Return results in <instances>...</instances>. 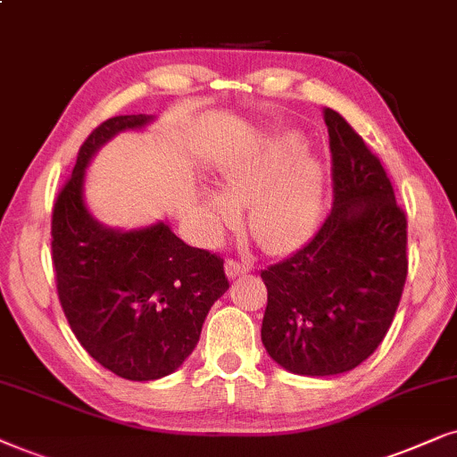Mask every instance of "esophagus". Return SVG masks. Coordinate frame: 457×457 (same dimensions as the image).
<instances>
[{
    "label": "esophagus",
    "mask_w": 457,
    "mask_h": 457,
    "mask_svg": "<svg viewBox=\"0 0 457 457\" xmlns=\"http://www.w3.org/2000/svg\"><path fill=\"white\" fill-rule=\"evenodd\" d=\"M248 271H251V265L245 263V261H234V259L225 261V273H228L229 279L245 276Z\"/></svg>",
    "instance_id": "esophagus-1"
}]
</instances>
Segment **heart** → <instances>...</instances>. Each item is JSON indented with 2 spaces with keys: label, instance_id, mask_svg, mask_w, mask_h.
Instances as JSON below:
<instances>
[{
  "label": "heart",
  "instance_id": "1",
  "mask_svg": "<svg viewBox=\"0 0 457 457\" xmlns=\"http://www.w3.org/2000/svg\"><path fill=\"white\" fill-rule=\"evenodd\" d=\"M219 190L204 187V228L211 236L238 221L246 207V229L270 254L296 251L312 238L324 209L326 173L318 158L307 154L301 133L271 136L261 148L229 158L219 169Z\"/></svg>",
  "mask_w": 457,
  "mask_h": 457
}]
</instances>
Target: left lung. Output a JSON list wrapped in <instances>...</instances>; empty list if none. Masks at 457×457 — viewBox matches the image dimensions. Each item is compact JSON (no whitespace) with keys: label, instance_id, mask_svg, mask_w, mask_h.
<instances>
[{"label":"left lung","instance_id":"1","mask_svg":"<svg viewBox=\"0 0 457 457\" xmlns=\"http://www.w3.org/2000/svg\"><path fill=\"white\" fill-rule=\"evenodd\" d=\"M334 204L305 246L267 267L265 351L301 376H334L366 361L388 332L407 278V219L380 161L324 108Z\"/></svg>","mask_w":457,"mask_h":457}]
</instances>
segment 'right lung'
<instances>
[{
	"instance_id": "add662e5",
	"label": "right lung",
	"mask_w": 457,
	"mask_h": 457,
	"mask_svg": "<svg viewBox=\"0 0 457 457\" xmlns=\"http://www.w3.org/2000/svg\"><path fill=\"white\" fill-rule=\"evenodd\" d=\"M152 120L123 114L96 127L52 212V261L71 330L100 366L137 382L169 376L187 360L212 303L229 288L223 259L187 246L167 221L108 228L85 204V169L96 152Z\"/></svg>"
}]
</instances>
